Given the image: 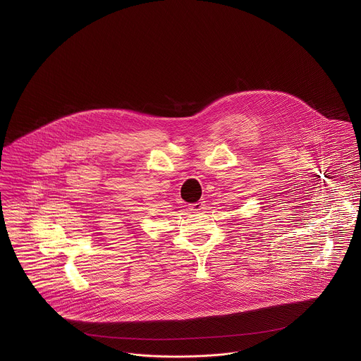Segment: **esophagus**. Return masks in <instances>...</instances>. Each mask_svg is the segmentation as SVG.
I'll return each instance as SVG.
<instances>
[{
    "mask_svg": "<svg viewBox=\"0 0 361 361\" xmlns=\"http://www.w3.org/2000/svg\"><path fill=\"white\" fill-rule=\"evenodd\" d=\"M204 208H206V204H204L203 202H197V203H195V204L190 206V211L197 212V211H203Z\"/></svg>",
    "mask_w": 361,
    "mask_h": 361,
    "instance_id": "1",
    "label": "esophagus"
}]
</instances>
